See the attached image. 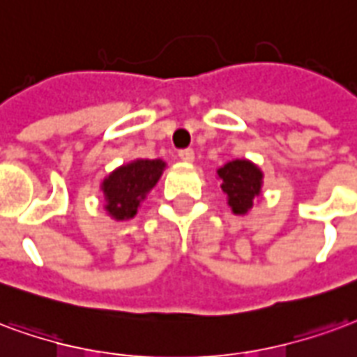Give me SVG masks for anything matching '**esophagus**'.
Masks as SVG:
<instances>
[{
  "label": "esophagus",
  "instance_id": "34e87169",
  "mask_svg": "<svg viewBox=\"0 0 357 357\" xmlns=\"http://www.w3.org/2000/svg\"><path fill=\"white\" fill-rule=\"evenodd\" d=\"M178 158H181L182 161H194V150H192V148H184V150L178 152Z\"/></svg>",
  "mask_w": 357,
  "mask_h": 357
}]
</instances>
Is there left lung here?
Masks as SVG:
<instances>
[{
	"mask_svg": "<svg viewBox=\"0 0 357 357\" xmlns=\"http://www.w3.org/2000/svg\"><path fill=\"white\" fill-rule=\"evenodd\" d=\"M220 188L228 196V205L234 213L243 215L253 207L255 196H259L262 184L261 169L255 167L251 161L236 160L218 169Z\"/></svg>",
	"mask_w": 357,
	"mask_h": 357,
	"instance_id": "obj_1",
	"label": "left lung"
}]
</instances>
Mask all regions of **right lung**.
<instances>
[{
	"label": "right lung",
	"instance_id": "obj_1",
	"mask_svg": "<svg viewBox=\"0 0 357 357\" xmlns=\"http://www.w3.org/2000/svg\"><path fill=\"white\" fill-rule=\"evenodd\" d=\"M165 163L161 160H137L116 169L102 182L106 209L112 217L123 220L137 215V207L160 181Z\"/></svg>",
	"mask_w": 357,
	"mask_h": 357
}]
</instances>
